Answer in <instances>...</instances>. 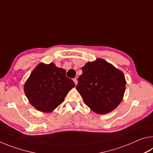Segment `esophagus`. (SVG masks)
<instances>
[{
	"label": "esophagus",
	"instance_id": "obj_1",
	"mask_svg": "<svg viewBox=\"0 0 153 153\" xmlns=\"http://www.w3.org/2000/svg\"><path fill=\"white\" fill-rule=\"evenodd\" d=\"M74 83H75V84L77 85V80L76 78H74Z\"/></svg>",
	"mask_w": 153,
	"mask_h": 153
}]
</instances>
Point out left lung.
Instances as JSON below:
<instances>
[{
  "label": "left lung",
  "instance_id": "obj_1",
  "mask_svg": "<svg viewBox=\"0 0 153 153\" xmlns=\"http://www.w3.org/2000/svg\"><path fill=\"white\" fill-rule=\"evenodd\" d=\"M76 86L85 104L93 112L107 114L122 101L126 80L122 71L100 58L88 62Z\"/></svg>",
  "mask_w": 153,
  "mask_h": 153
}]
</instances>
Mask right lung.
Wrapping results in <instances>:
<instances>
[{
  "label": "right lung",
  "mask_w": 153,
  "mask_h": 153,
  "mask_svg": "<svg viewBox=\"0 0 153 153\" xmlns=\"http://www.w3.org/2000/svg\"><path fill=\"white\" fill-rule=\"evenodd\" d=\"M75 83L66 76V71L53 63H40L30 74L24 90L28 100L36 109L51 113L64 101Z\"/></svg>",
  "instance_id": "1"
}]
</instances>
